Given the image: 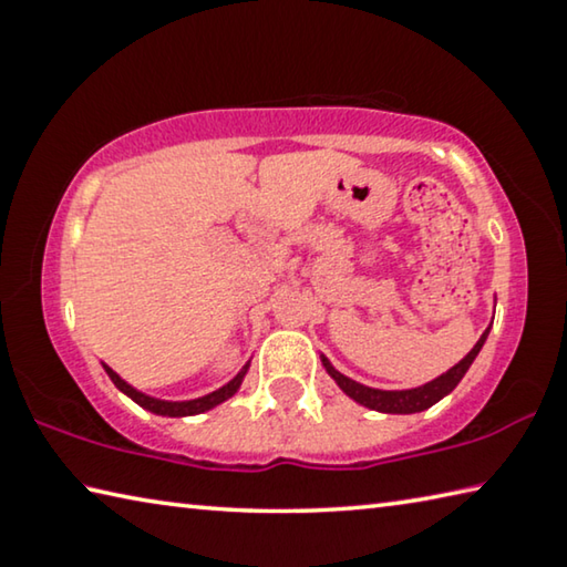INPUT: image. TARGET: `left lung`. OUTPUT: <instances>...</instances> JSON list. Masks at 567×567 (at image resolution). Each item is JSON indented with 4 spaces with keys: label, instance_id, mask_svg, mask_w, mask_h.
Here are the masks:
<instances>
[{
    "label": "left lung",
    "instance_id": "1",
    "mask_svg": "<svg viewBox=\"0 0 567 567\" xmlns=\"http://www.w3.org/2000/svg\"><path fill=\"white\" fill-rule=\"evenodd\" d=\"M487 332H491V328L480 334L475 348L470 350L457 364H453L447 372H443L440 378L430 380L420 388H412V390H375V388L360 385V382H354L348 375H342V372L334 370L324 354H322V364H324V370H328V375L338 382V388L344 392V395L352 398L354 402H360V405L378 410V412H390V415H410V412H422V410L433 408L435 402H440L457 388V382L465 378V372L470 370V364H473V360L477 358V352L483 350Z\"/></svg>",
    "mask_w": 567,
    "mask_h": 567
}]
</instances>
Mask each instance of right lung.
I'll return each mask as SVG.
<instances>
[{
	"instance_id": "obj_1",
	"label": "right lung",
	"mask_w": 567,
	"mask_h": 567,
	"mask_svg": "<svg viewBox=\"0 0 567 567\" xmlns=\"http://www.w3.org/2000/svg\"><path fill=\"white\" fill-rule=\"evenodd\" d=\"M104 368V372H107L110 375V380L114 382V385H117V390H122L124 395L127 398H132L134 402H137L140 408H145V410H150V412H155V415H167V417H187V415H199V412H205V410H213V408H217L219 402H225L227 398H233L235 392L239 390V385H243V380H245V375H247V368L249 364H245L243 370L237 372V375L227 382V385H223L219 390H215V392H209V395H205V398H197V400H185V402H169V400H157V398H150V395H145V392H140V390H134L132 385H127V382H124L117 372H114L110 364H102Z\"/></svg>"
}]
</instances>
